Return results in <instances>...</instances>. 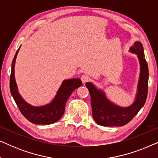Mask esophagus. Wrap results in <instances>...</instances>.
Masks as SVG:
<instances>
[{
	"label": "esophagus",
	"instance_id": "34e87169",
	"mask_svg": "<svg viewBox=\"0 0 158 158\" xmlns=\"http://www.w3.org/2000/svg\"><path fill=\"white\" fill-rule=\"evenodd\" d=\"M81 78L82 82H83V83H85L86 82H88L90 80V77H88L87 75H83Z\"/></svg>",
	"mask_w": 158,
	"mask_h": 158
}]
</instances>
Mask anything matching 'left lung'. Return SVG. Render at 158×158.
<instances>
[{
	"instance_id": "8db88e82",
	"label": "left lung",
	"mask_w": 158,
	"mask_h": 158,
	"mask_svg": "<svg viewBox=\"0 0 158 158\" xmlns=\"http://www.w3.org/2000/svg\"><path fill=\"white\" fill-rule=\"evenodd\" d=\"M129 51L137 55L140 64V74L137 85L135 101L127 107H121L111 102L105 93L98 90L93 83H85L90 95L92 115L97 124L104 127H122L129 123L145 103L148 96L149 70L143 46L139 42H135Z\"/></svg>"
}]
</instances>
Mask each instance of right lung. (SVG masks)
Here are the masks:
<instances>
[{"mask_svg":"<svg viewBox=\"0 0 158 158\" xmlns=\"http://www.w3.org/2000/svg\"><path fill=\"white\" fill-rule=\"evenodd\" d=\"M19 50V49L17 50L12 62L10 90L21 113L27 120L35 124H51L57 122L63 115L64 107L69 97L76 88L81 86L82 81L79 78L64 80L51 103L42 106H33L26 102L19 94L15 81L14 66Z\"/></svg>","mask_w":158,"mask_h":158,"instance_id":"obj_1","label":"right lung"}]
</instances>
